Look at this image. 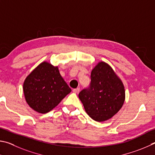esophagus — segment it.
<instances>
[{
	"instance_id": "esophagus-1",
	"label": "esophagus",
	"mask_w": 155,
	"mask_h": 155,
	"mask_svg": "<svg viewBox=\"0 0 155 155\" xmlns=\"http://www.w3.org/2000/svg\"><path fill=\"white\" fill-rule=\"evenodd\" d=\"M73 93H78L80 92V88H74L73 90Z\"/></svg>"
}]
</instances>
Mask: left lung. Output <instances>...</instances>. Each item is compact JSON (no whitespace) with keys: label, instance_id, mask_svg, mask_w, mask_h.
Listing matches in <instances>:
<instances>
[{"label":"left lung","instance_id":"obj_1","mask_svg":"<svg viewBox=\"0 0 155 155\" xmlns=\"http://www.w3.org/2000/svg\"><path fill=\"white\" fill-rule=\"evenodd\" d=\"M91 82L79 93L86 112L94 120L103 122L113 117L125 99L123 83L112 68L99 62L91 71Z\"/></svg>","mask_w":155,"mask_h":155}]
</instances>
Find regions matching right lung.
<instances>
[{"mask_svg": "<svg viewBox=\"0 0 155 155\" xmlns=\"http://www.w3.org/2000/svg\"><path fill=\"white\" fill-rule=\"evenodd\" d=\"M23 91L29 106L45 114L57 106L71 89L60 74L58 67L44 61L27 76Z\"/></svg>", "mask_w": 155, "mask_h": 155, "instance_id": "right-lung-1", "label": "right lung"}]
</instances>
